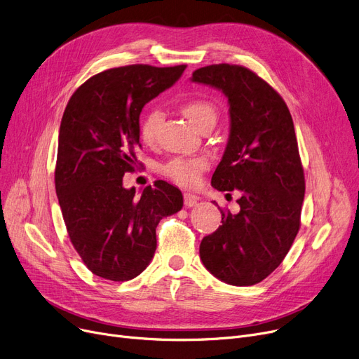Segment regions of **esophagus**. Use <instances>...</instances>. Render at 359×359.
<instances>
[{"mask_svg":"<svg viewBox=\"0 0 359 359\" xmlns=\"http://www.w3.org/2000/svg\"><path fill=\"white\" fill-rule=\"evenodd\" d=\"M183 201H184L186 208H192V206H195L199 202V196H196L194 194H184Z\"/></svg>","mask_w":359,"mask_h":359,"instance_id":"1","label":"esophagus"}]
</instances>
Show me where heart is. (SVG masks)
I'll list each match as a JSON object with an SVG mask.
<instances>
[{
  "label": "heart",
  "mask_w": 359,
  "mask_h": 359,
  "mask_svg": "<svg viewBox=\"0 0 359 359\" xmlns=\"http://www.w3.org/2000/svg\"><path fill=\"white\" fill-rule=\"evenodd\" d=\"M182 111L198 129H202L206 125H215L218 118L217 107L211 102L202 99H195L183 103ZM161 122V110H149L141 122V138L145 142H153L157 137ZM206 167H208V160L203 156L176 157L173 160H170L167 164H164L163 173L179 184L192 186L199 182V177L203 170H206Z\"/></svg>",
  "instance_id": "obj_1"
}]
</instances>
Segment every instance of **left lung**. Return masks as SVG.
<instances>
[{"label": "left lung", "mask_w": 359, "mask_h": 359, "mask_svg": "<svg viewBox=\"0 0 359 359\" xmlns=\"http://www.w3.org/2000/svg\"><path fill=\"white\" fill-rule=\"evenodd\" d=\"M192 81L229 99L230 137L211 184L241 194L240 211L221 210L222 224L202 238L201 260L222 282L250 287L280 265L299 230L306 180L294 122L278 91L246 67L208 65Z\"/></svg>", "instance_id": "obj_1"}]
</instances>
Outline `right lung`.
<instances>
[{
	"label": "right lung",
	"mask_w": 359,
	"mask_h": 359,
	"mask_svg": "<svg viewBox=\"0 0 359 359\" xmlns=\"http://www.w3.org/2000/svg\"><path fill=\"white\" fill-rule=\"evenodd\" d=\"M186 65H126L93 75L71 96L60 128L55 189L74 249L100 278L138 276L154 256L161 218L182 210V192L164 180L141 198L125 189L134 172L142 107L172 87Z\"/></svg>",
	"instance_id": "right-lung-1"
}]
</instances>
